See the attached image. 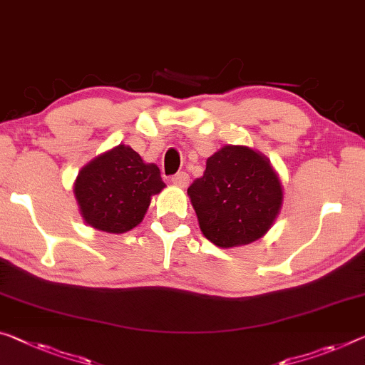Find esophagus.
Segmentation results:
<instances>
[{
	"mask_svg": "<svg viewBox=\"0 0 365 365\" xmlns=\"http://www.w3.org/2000/svg\"><path fill=\"white\" fill-rule=\"evenodd\" d=\"M171 182L176 184V186H179V187H186L189 184V175L186 171L176 173V175L171 178Z\"/></svg>",
	"mask_w": 365,
	"mask_h": 365,
	"instance_id": "1",
	"label": "esophagus"
}]
</instances>
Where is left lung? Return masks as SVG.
<instances>
[{"label":"left lung","instance_id":"obj_1","mask_svg":"<svg viewBox=\"0 0 365 365\" xmlns=\"http://www.w3.org/2000/svg\"><path fill=\"white\" fill-rule=\"evenodd\" d=\"M199 227L220 246L250 245L276 220L282 187L266 156L227 145L207 160L204 176L187 189Z\"/></svg>","mask_w":365,"mask_h":365}]
</instances>
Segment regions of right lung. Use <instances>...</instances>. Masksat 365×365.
Returning <instances> with one entry per match:
<instances>
[{
    "mask_svg": "<svg viewBox=\"0 0 365 365\" xmlns=\"http://www.w3.org/2000/svg\"><path fill=\"white\" fill-rule=\"evenodd\" d=\"M165 187L158 166L119 145L88 163L75 182L81 215L108 233H125L143 220L151 195Z\"/></svg>",
    "mask_w": 365,
    "mask_h": 365,
    "instance_id": "right-lung-1",
    "label": "right lung"
}]
</instances>
